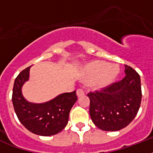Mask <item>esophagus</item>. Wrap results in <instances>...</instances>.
Masks as SVG:
<instances>
[{
  "label": "esophagus",
  "instance_id": "34e87169",
  "mask_svg": "<svg viewBox=\"0 0 153 153\" xmlns=\"http://www.w3.org/2000/svg\"><path fill=\"white\" fill-rule=\"evenodd\" d=\"M76 94L78 97H81V96L84 95V91L83 90H82V89H78L76 91Z\"/></svg>",
  "mask_w": 153,
  "mask_h": 153
}]
</instances>
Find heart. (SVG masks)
Returning <instances> with one entry per match:
<instances>
[{
  "instance_id": "heart-1",
  "label": "heart",
  "mask_w": 153,
  "mask_h": 153,
  "mask_svg": "<svg viewBox=\"0 0 153 153\" xmlns=\"http://www.w3.org/2000/svg\"><path fill=\"white\" fill-rule=\"evenodd\" d=\"M120 74V68L116 64L97 60L86 64L81 71L82 77L87 81L92 80L95 89L106 88L116 81Z\"/></svg>"
}]
</instances>
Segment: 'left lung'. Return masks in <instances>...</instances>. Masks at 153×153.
Wrapping results in <instances>:
<instances>
[{
    "label": "left lung",
    "mask_w": 153,
    "mask_h": 153,
    "mask_svg": "<svg viewBox=\"0 0 153 153\" xmlns=\"http://www.w3.org/2000/svg\"><path fill=\"white\" fill-rule=\"evenodd\" d=\"M126 76L101 91L90 92V115L98 128L104 131H118L133 121L141 102L140 78L127 65Z\"/></svg>",
    "instance_id": "1"
}]
</instances>
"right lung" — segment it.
Here are the masks:
<instances>
[{
    "label": "right lung",
    "mask_w": 153,
    "mask_h": 153,
    "mask_svg": "<svg viewBox=\"0 0 153 153\" xmlns=\"http://www.w3.org/2000/svg\"><path fill=\"white\" fill-rule=\"evenodd\" d=\"M31 67L20 72L15 79L13 104L19 121L27 130L36 135L48 137L66 127L72 106L77 101L76 91L63 93L44 103H33L23 96L22 86L29 79Z\"/></svg>",
    "instance_id": "right-lung-1"
}]
</instances>
